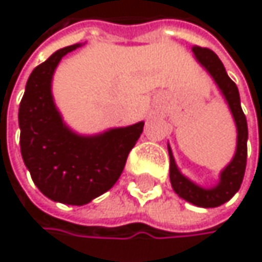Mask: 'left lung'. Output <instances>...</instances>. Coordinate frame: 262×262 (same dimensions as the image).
Returning a JSON list of instances; mask_svg holds the SVG:
<instances>
[{
	"instance_id": "left-lung-1",
	"label": "left lung",
	"mask_w": 262,
	"mask_h": 262,
	"mask_svg": "<svg viewBox=\"0 0 262 262\" xmlns=\"http://www.w3.org/2000/svg\"><path fill=\"white\" fill-rule=\"evenodd\" d=\"M192 53L195 60L208 71V74L219 86L222 95L225 97L231 114L234 117L236 126V148L232 161L222 170L219 183L209 188L200 186L186 176H183L181 170L176 165L173 151L168 145L170 155V182L174 192L182 197L183 200L200 206V208H217L226 202H229L236 191L239 189L244 171H246V161H247V121L246 115L241 109L239 103V92L236 84L229 79L222 60L219 56L202 47H192Z\"/></svg>"
}]
</instances>
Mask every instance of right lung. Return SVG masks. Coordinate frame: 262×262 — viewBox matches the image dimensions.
I'll use <instances>...</instances> for the list:
<instances>
[{
    "label": "right lung",
    "mask_w": 262,
    "mask_h": 262,
    "mask_svg": "<svg viewBox=\"0 0 262 262\" xmlns=\"http://www.w3.org/2000/svg\"><path fill=\"white\" fill-rule=\"evenodd\" d=\"M79 47L81 43L60 48L33 70L18 120L21 155L34 185L53 202L81 206L118 181L144 121L97 135H80L63 123L51 81L62 57Z\"/></svg>",
    "instance_id": "1"
}]
</instances>
